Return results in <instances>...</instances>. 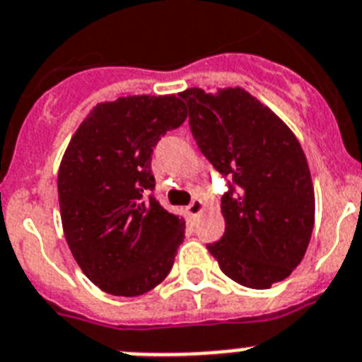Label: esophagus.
Wrapping results in <instances>:
<instances>
[{"label": "esophagus", "instance_id": "1", "mask_svg": "<svg viewBox=\"0 0 362 362\" xmlns=\"http://www.w3.org/2000/svg\"><path fill=\"white\" fill-rule=\"evenodd\" d=\"M204 209H206V206H204V202L200 199H194L193 202L187 206V213H189L191 216H199Z\"/></svg>", "mask_w": 362, "mask_h": 362}]
</instances>
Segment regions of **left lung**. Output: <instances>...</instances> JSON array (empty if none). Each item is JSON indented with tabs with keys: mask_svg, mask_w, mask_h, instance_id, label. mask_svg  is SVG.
Segmentation results:
<instances>
[{
	"mask_svg": "<svg viewBox=\"0 0 362 362\" xmlns=\"http://www.w3.org/2000/svg\"><path fill=\"white\" fill-rule=\"evenodd\" d=\"M202 155L231 180L224 237L207 250L231 281L266 290L297 268L312 238L315 193L291 129L242 87L180 93Z\"/></svg>",
	"mask_w": 362,
	"mask_h": 362,
	"instance_id": "obj_1",
	"label": "left lung"
}]
</instances>
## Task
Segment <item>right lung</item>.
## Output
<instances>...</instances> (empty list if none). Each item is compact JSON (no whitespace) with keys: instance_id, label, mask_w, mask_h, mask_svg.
<instances>
[{"instance_id":"1","label":"right lung","mask_w":362,"mask_h":362,"mask_svg":"<svg viewBox=\"0 0 362 362\" xmlns=\"http://www.w3.org/2000/svg\"><path fill=\"white\" fill-rule=\"evenodd\" d=\"M187 118L177 94H138L94 105L64 153L59 215L72 257L93 284L116 297L153 290L171 272L185 220L147 193L151 155Z\"/></svg>"}]
</instances>
